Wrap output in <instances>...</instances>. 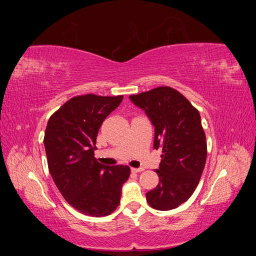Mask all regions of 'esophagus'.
<instances>
[{
  "label": "esophagus",
  "mask_w": 256,
  "mask_h": 256,
  "mask_svg": "<svg viewBox=\"0 0 256 256\" xmlns=\"http://www.w3.org/2000/svg\"><path fill=\"white\" fill-rule=\"evenodd\" d=\"M143 171L142 168H131V172L134 173H140Z\"/></svg>",
  "instance_id": "esophagus-1"
}]
</instances>
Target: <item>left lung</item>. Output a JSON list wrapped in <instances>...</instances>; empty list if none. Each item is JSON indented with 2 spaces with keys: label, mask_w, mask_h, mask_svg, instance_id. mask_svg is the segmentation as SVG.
I'll use <instances>...</instances> for the list:
<instances>
[{
  "label": "left lung",
  "mask_w": 256,
  "mask_h": 256,
  "mask_svg": "<svg viewBox=\"0 0 256 256\" xmlns=\"http://www.w3.org/2000/svg\"><path fill=\"white\" fill-rule=\"evenodd\" d=\"M154 126V148L162 150L156 172L157 187L146 200L158 210H170L184 203L196 189L207 157L206 136L196 108L170 86L130 95Z\"/></svg>",
  "instance_id": "1"
}]
</instances>
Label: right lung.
I'll list each match as a JSON object with an SVG mask.
<instances>
[{
    "instance_id": "1",
    "label": "right lung",
    "mask_w": 256,
    "mask_h": 256,
    "mask_svg": "<svg viewBox=\"0 0 256 256\" xmlns=\"http://www.w3.org/2000/svg\"><path fill=\"white\" fill-rule=\"evenodd\" d=\"M122 100V95L74 96L50 116L46 127L49 172L67 203L81 214L104 216L120 203L130 168L99 164L94 150L100 126Z\"/></svg>"
}]
</instances>
